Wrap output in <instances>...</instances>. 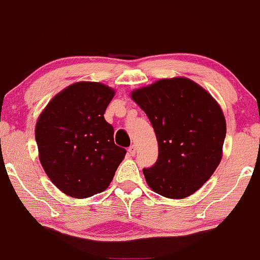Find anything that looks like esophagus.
<instances>
[{
	"mask_svg": "<svg viewBox=\"0 0 260 260\" xmlns=\"http://www.w3.org/2000/svg\"><path fill=\"white\" fill-rule=\"evenodd\" d=\"M136 150H137L136 145H131V147L128 148V154L133 156V155H135V154H136Z\"/></svg>",
	"mask_w": 260,
	"mask_h": 260,
	"instance_id": "34e87169",
	"label": "esophagus"
}]
</instances>
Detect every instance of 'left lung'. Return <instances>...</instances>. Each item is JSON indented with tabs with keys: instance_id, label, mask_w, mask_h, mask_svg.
I'll return each instance as SVG.
<instances>
[{
	"instance_id": "1",
	"label": "left lung",
	"mask_w": 260,
	"mask_h": 260,
	"mask_svg": "<svg viewBox=\"0 0 260 260\" xmlns=\"http://www.w3.org/2000/svg\"><path fill=\"white\" fill-rule=\"evenodd\" d=\"M131 98L155 132L158 160L143 169L148 186L168 199L196 192L222 159L226 119L209 91L187 78L161 79L136 88Z\"/></svg>"
}]
</instances>
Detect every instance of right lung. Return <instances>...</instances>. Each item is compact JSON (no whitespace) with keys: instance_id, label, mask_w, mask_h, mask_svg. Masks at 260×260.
<instances>
[{"instance_id":"add662e5","label":"right lung","mask_w":260,"mask_h":260,"mask_svg":"<svg viewBox=\"0 0 260 260\" xmlns=\"http://www.w3.org/2000/svg\"><path fill=\"white\" fill-rule=\"evenodd\" d=\"M116 91L95 81L71 84L50 100L38 117L39 160L50 181L65 195L86 199L102 192L124 159L113 141L105 111Z\"/></svg>"}]
</instances>
